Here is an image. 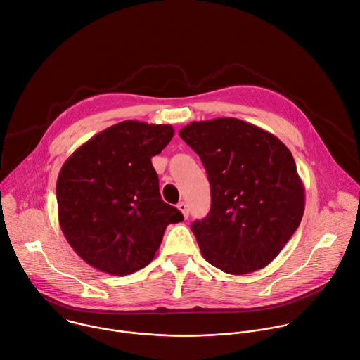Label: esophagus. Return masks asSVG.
Listing matches in <instances>:
<instances>
[{
	"label": "esophagus",
	"instance_id": "esophagus-1",
	"mask_svg": "<svg viewBox=\"0 0 360 360\" xmlns=\"http://www.w3.org/2000/svg\"><path fill=\"white\" fill-rule=\"evenodd\" d=\"M177 208L181 211V214L184 215V218H187V217H188V207H187V204H186L184 201L179 202V204H177Z\"/></svg>",
	"mask_w": 360,
	"mask_h": 360
}]
</instances>
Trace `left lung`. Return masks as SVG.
Returning <instances> with one entry per match:
<instances>
[{"instance_id": "8db88e82", "label": "left lung", "mask_w": 360, "mask_h": 360, "mask_svg": "<svg viewBox=\"0 0 360 360\" xmlns=\"http://www.w3.org/2000/svg\"><path fill=\"white\" fill-rule=\"evenodd\" d=\"M200 156L211 210L194 221L204 259L229 274L266 267L298 228L305 193L288 148L236 118L191 122L179 132Z\"/></svg>"}]
</instances>
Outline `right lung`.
Here are the masks:
<instances>
[{
    "mask_svg": "<svg viewBox=\"0 0 360 360\" xmlns=\"http://www.w3.org/2000/svg\"><path fill=\"white\" fill-rule=\"evenodd\" d=\"M172 125L115 124L65 162L56 183L62 232L90 266L127 276L148 266L169 224L183 214L165 202L152 156L172 141Z\"/></svg>",
    "mask_w": 360,
    "mask_h": 360,
    "instance_id": "right-lung-1",
    "label": "right lung"
}]
</instances>
